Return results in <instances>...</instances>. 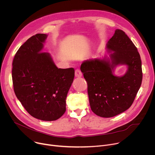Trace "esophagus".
<instances>
[{
    "mask_svg": "<svg viewBox=\"0 0 155 155\" xmlns=\"http://www.w3.org/2000/svg\"><path fill=\"white\" fill-rule=\"evenodd\" d=\"M82 75L81 71L79 70V69H76L75 71V76L77 77V78H80L81 77Z\"/></svg>",
    "mask_w": 155,
    "mask_h": 155,
    "instance_id": "1",
    "label": "esophagus"
}]
</instances>
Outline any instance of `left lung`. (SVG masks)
I'll use <instances>...</instances> for the list:
<instances>
[{
	"instance_id": "left-lung-1",
	"label": "left lung",
	"mask_w": 155,
	"mask_h": 155,
	"mask_svg": "<svg viewBox=\"0 0 155 155\" xmlns=\"http://www.w3.org/2000/svg\"><path fill=\"white\" fill-rule=\"evenodd\" d=\"M109 57L82 62L81 71L87 83L92 111L98 116L112 117L127 110L133 104L142 81L141 61L134 43L119 29L106 45ZM127 66L122 77L113 72L118 65Z\"/></svg>"
}]
</instances>
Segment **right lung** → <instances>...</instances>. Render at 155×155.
<instances>
[{
  "label": "right lung",
  "instance_id": "add662e5",
  "mask_svg": "<svg viewBox=\"0 0 155 155\" xmlns=\"http://www.w3.org/2000/svg\"><path fill=\"white\" fill-rule=\"evenodd\" d=\"M47 37L37 34L20 47L12 75L15 94L28 113L41 120L53 121L66 111L74 69L58 68L51 54L42 52Z\"/></svg>",
  "mask_w": 155,
  "mask_h": 155
}]
</instances>
